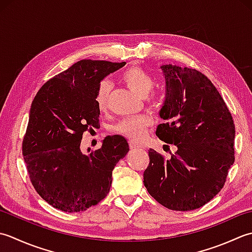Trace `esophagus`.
Masks as SVG:
<instances>
[{
  "mask_svg": "<svg viewBox=\"0 0 252 252\" xmlns=\"http://www.w3.org/2000/svg\"><path fill=\"white\" fill-rule=\"evenodd\" d=\"M129 148L130 149H140V148H142V146L138 145V143L133 142V141H129Z\"/></svg>",
  "mask_w": 252,
  "mask_h": 252,
  "instance_id": "1",
  "label": "esophagus"
}]
</instances>
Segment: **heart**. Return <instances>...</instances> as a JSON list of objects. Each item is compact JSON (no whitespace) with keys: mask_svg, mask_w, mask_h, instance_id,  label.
Listing matches in <instances>:
<instances>
[{"mask_svg":"<svg viewBox=\"0 0 252 252\" xmlns=\"http://www.w3.org/2000/svg\"><path fill=\"white\" fill-rule=\"evenodd\" d=\"M121 79L127 88L135 92L141 97H148L149 101H156L158 97L157 91H152L155 86V78L141 66L132 65L122 71ZM112 86L107 79L101 80L97 85L94 94V101L97 109L101 112H105L110 106V95ZM152 121L150 117L141 115L135 117H128L122 120L116 124L114 130L120 135L130 138L132 140H139L145 135V132L151 126Z\"/></svg>","mask_w":252,"mask_h":252,"instance_id":"b5f03b06","label":"heart"}]
</instances>
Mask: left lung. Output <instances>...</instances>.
<instances>
[{"mask_svg":"<svg viewBox=\"0 0 252 252\" xmlns=\"http://www.w3.org/2000/svg\"><path fill=\"white\" fill-rule=\"evenodd\" d=\"M161 68L166 96L160 116L165 123L158 126L156 135L177 151L165 158L150 149L143 183L165 208L190 211L213 199L226 182L235 161V125L207 76L172 64Z\"/></svg>","mask_w":252,"mask_h":252,"instance_id":"left-lung-1","label":"left lung"}]
</instances>
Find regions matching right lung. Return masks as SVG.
<instances>
[{
    "label": "right lung",
    "mask_w": 252,
    "mask_h": 252,
    "mask_svg": "<svg viewBox=\"0 0 252 252\" xmlns=\"http://www.w3.org/2000/svg\"><path fill=\"white\" fill-rule=\"evenodd\" d=\"M125 64L81 60L48 80L32 101L23 139L24 160L35 191L61 211H86L103 200L113 169L129 151L119 135L105 137L90 155L80 150L84 132L100 126L97 85Z\"/></svg>",
    "instance_id": "1"
}]
</instances>
